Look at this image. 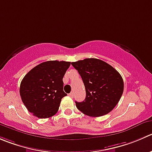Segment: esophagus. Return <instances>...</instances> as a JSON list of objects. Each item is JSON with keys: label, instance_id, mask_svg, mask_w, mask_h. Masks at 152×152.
Returning <instances> with one entry per match:
<instances>
[{"label": "esophagus", "instance_id": "1", "mask_svg": "<svg viewBox=\"0 0 152 152\" xmlns=\"http://www.w3.org/2000/svg\"><path fill=\"white\" fill-rule=\"evenodd\" d=\"M73 95H74V94H73V92H71L70 94H69V96H70V97H72V98H73Z\"/></svg>", "mask_w": 152, "mask_h": 152}]
</instances>
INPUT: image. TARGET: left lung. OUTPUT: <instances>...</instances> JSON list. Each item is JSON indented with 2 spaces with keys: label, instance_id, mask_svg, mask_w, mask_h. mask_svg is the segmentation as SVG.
<instances>
[{
  "label": "left lung",
  "instance_id": "obj_1",
  "mask_svg": "<svg viewBox=\"0 0 152 152\" xmlns=\"http://www.w3.org/2000/svg\"><path fill=\"white\" fill-rule=\"evenodd\" d=\"M85 87L86 97L76 102L77 108L86 115L96 117L111 111L120 101L124 89L121 75L112 66L98 58L72 62Z\"/></svg>",
  "mask_w": 152,
  "mask_h": 152
}]
</instances>
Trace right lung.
<instances>
[{
  "label": "right lung",
  "instance_id": "right-lung-1",
  "mask_svg": "<svg viewBox=\"0 0 152 152\" xmlns=\"http://www.w3.org/2000/svg\"><path fill=\"white\" fill-rule=\"evenodd\" d=\"M70 62L48 61L35 66L22 79L20 95L24 105L34 116L49 118L57 113L64 92L63 77Z\"/></svg>",
  "mask_w": 152,
  "mask_h": 152
}]
</instances>
